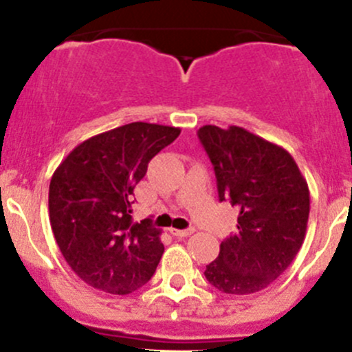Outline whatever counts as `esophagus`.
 Returning <instances> with one entry per match:
<instances>
[{
  "mask_svg": "<svg viewBox=\"0 0 352 352\" xmlns=\"http://www.w3.org/2000/svg\"><path fill=\"white\" fill-rule=\"evenodd\" d=\"M170 233H172L173 236H177V239H186V236L192 235L194 228H189V230H175V228H170Z\"/></svg>",
  "mask_w": 352,
  "mask_h": 352,
  "instance_id": "obj_1",
  "label": "esophagus"
}]
</instances>
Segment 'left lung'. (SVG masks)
Returning <instances> with one entry per match:
<instances>
[{"instance_id": "left-lung-1", "label": "left lung", "mask_w": 352, "mask_h": 352, "mask_svg": "<svg viewBox=\"0 0 352 352\" xmlns=\"http://www.w3.org/2000/svg\"><path fill=\"white\" fill-rule=\"evenodd\" d=\"M197 136L214 166L219 201L240 209L239 232L223 240L204 276L223 293H257L289 267L303 245L307 180L285 148L243 127L202 126Z\"/></svg>"}]
</instances>
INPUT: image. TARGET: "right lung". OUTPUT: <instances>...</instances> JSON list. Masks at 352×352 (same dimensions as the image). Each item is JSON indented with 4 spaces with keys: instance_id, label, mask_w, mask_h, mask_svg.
Returning a JSON list of instances; mask_svg holds the SVG:
<instances>
[{
    "instance_id": "obj_1",
    "label": "right lung",
    "mask_w": 352,
    "mask_h": 352,
    "mask_svg": "<svg viewBox=\"0 0 352 352\" xmlns=\"http://www.w3.org/2000/svg\"><path fill=\"white\" fill-rule=\"evenodd\" d=\"M179 127L131 122L78 144L49 186V219L63 257L87 285L129 294L155 274L163 247L151 219L133 221V192Z\"/></svg>"
}]
</instances>
